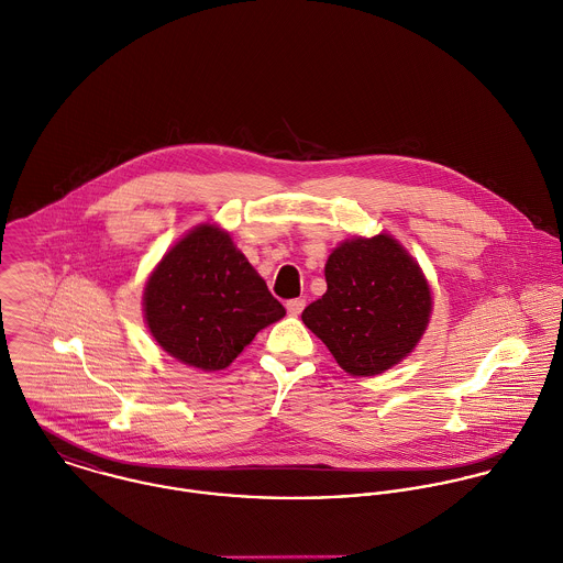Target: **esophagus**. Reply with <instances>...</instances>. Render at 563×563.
Instances as JSON below:
<instances>
[{
	"label": "esophagus",
	"instance_id": "obj_1",
	"mask_svg": "<svg viewBox=\"0 0 563 563\" xmlns=\"http://www.w3.org/2000/svg\"><path fill=\"white\" fill-rule=\"evenodd\" d=\"M305 307H307V300H305V298H294V300L287 302V311H289V316H294V318H298V316L305 311Z\"/></svg>",
	"mask_w": 563,
	"mask_h": 563
}]
</instances>
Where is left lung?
Listing matches in <instances>:
<instances>
[{"label": "left lung", "mask_w": 563, "mask_h": 563, "mask_svg": "<svg viewBox=\"0 0 563 563\" xmlns=\"http://www.w3.org/2000/svg\"><path fill=\"white\" fill-rule=\"evenodd\" d=\"M327 294L302 322L352 376H374L405 358L431 316L418 263L389 234L343 241L327 261Z\"/></svg>", "instance_id": "1"}]
</instances>
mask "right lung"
<instances>
[{"mask_svg": "<svg viewBox=\"0 0 563 563\" xmlns=\"http://www.w3.org/2000/svg\"><path fill=\"white\" fill-rule=\"evenodd\" d=\"M143 307L163 350L205 372L228 367L261 329L285 316L230 234L209 224L163 256L145 285Z\"/></svg>", "mask_w": 563, "mask_h": 563, "instance_id": "1", "label": "right lung"}]
</instances>
